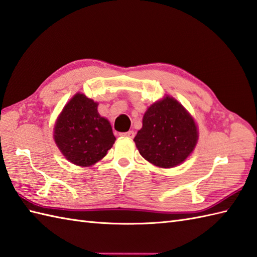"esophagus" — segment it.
Returning a JSON list of instances; mask_svg holds the SVG:
<instances>
[{"mask_svg": "<svg viewBox=\"0 0 257 257\" xmlns=\"http://www.w3.org/2000/svg\"><path fill=\"white\" fill-rule=\"evenodd\" d=\"M119 135L122 136V138H130V139H133L134 138V131H128V132H123V133H119Z\"/></svg>", "mask_w": 257, "mask_h": 257, "instance_id": "1", "label": "esophagus"}]
</instances>
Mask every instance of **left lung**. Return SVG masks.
<instances>
[{
  "label": "left lung",
  "mask_w": 257,
  "mask_h": 257,
  "mask_svg": "<svg viewBox=\"0 0 257 257\" xmlns=\"http://www.w3.org/2000/svg\"><path fill=\"white\" fill-rule=\"evenodd\" d=\"M134 142L146 161L167 169L181 164L192 153L197 128L186 109L166 96L148 108Z\"/></svg>",
  "instance_id": "left-lung-1"
}]
</instances>
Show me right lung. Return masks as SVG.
I'll use <instances>...</instances> for the list:
<instances>
[{"instance_id":"obj_1","label":"right lung","mask_w":257,"mask_h":257,"mask_svg":"<svg viewBox=\"0 0 257 257\" xmlns=\"http://www.w3.org/2000/svg\"><path fill=\"white\" fill-rule=\"evenodd\" d=\"M54 140L73 164L90 166L106 155L115 136L111 124L98 114L97 103L76 94L57 118Z\"/></svg>"}]
</instances>
